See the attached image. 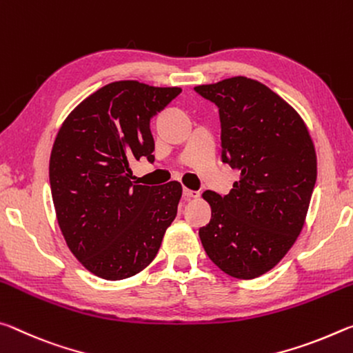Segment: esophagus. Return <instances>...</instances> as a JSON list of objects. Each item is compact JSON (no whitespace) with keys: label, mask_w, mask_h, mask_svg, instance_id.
I'll return each mask as SVG.
<instances>
[{"label":"esophagus","mask_w":353,"mask_h":353,"mask_svg":"<svg viewBox=\"0 0 353 353\" xmlns=\"http://www.w3.org/2000/svg\"><path fill=\"white\" fill-rule=\"evenodd\" d=\"M183 197L184 199H197L199 192H197V190H190L188 188H184L183 189Z\"/></svg>","instance_id":"obj_1"}]
</instances>
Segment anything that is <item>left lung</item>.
I'll return each instance as SVG.
<instances>
[{
  "label": "left lung",
  "instance_id": "1",
  "mask_svg": "<svg viewBox=\"0 0 353 353\" xmlns=\"http://www.w3.org/2000/svg\"><path fill=\"white\" fill-rule=\"evenodd\" d=\"M195 92L219 108L222 161L241 172L230 194L203 192L211 221L200 241L225 274L256 279L303 228L317 176L313 141L296 109L259 81L234 77Z\"/></svg>",
  "mask_w": 353,
  "mask_h": 353
}]
</instances>
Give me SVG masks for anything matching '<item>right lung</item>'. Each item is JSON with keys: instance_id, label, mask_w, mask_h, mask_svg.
<instances>
[{"instance_id": "right-lung-1", "label": "right lung", "mask_w": 353, "mask_h": 353, "mask_svg": "<svg viewBox=\"0 0 353 353\" xmlns=\"http://www.w3.org/2000/svg\"><path fill=\"white\" fill-rule=\"evenodd\" d=\"M180 88L115 81L68 114L50 156L56 217L78 261L105 280H123L153 261L176 217L178 181L142 186L131 164L153 163L150 120Z\"/></svg>"}]
</instances>
